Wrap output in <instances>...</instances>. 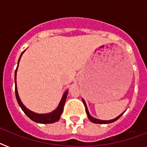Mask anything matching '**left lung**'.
Masks as SVG:
<instances>
[{"mask_svg": "<svg viewBox=\"0 0 147 147\" xmlns=\"http://www.w3.org/2000/svg\"><path fill=\"white\" fill-rule=\"evenodd\" d=\"M82 101H83L84 104L85 105V109H86V113H87V117H88L89 119L90 120L92 123H98V124H108V123H113V122H115L116 120H117L118 119H119L120 117H121L122 115H123V113H125V111L123 112V113H121V114H119L118 117H117L116 118H114V119H109V120H101V119H96V118L93 117H92V116L90 114V112H89L88 111V108H87V104H86V102H85V101L84 100L83 98H82Z\"/></svg>", "mask_w": 147, "mask_h": 147, "instance_id": "left-lung-1", "label": "left lung"}]
</instances>
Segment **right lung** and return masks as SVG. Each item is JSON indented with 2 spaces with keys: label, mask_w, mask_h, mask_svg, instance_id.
<instances>
[{
  "label": "right lung",
  "mask_w": 147,
  "mask_h": 147,
  "mask_svg": "<svg viewBox=\"0 0 147 147\" xmlns=\"http://www.w3.org/2000/svg\"><path fill=\"white\" fill-rule=\"evenodd\" d=\"M25 51V50L23 51V52L21 54L20 57L18 59V66H17L16 69L15 71V91H16V97L17 102H18V105L21 107V108L22 109V111L24 112L26 115L28 116V117L30 119H32L34 122L38 123H42V124H47V123H55V122L58 121L60 118V115L63 112V106L65 105V102H66V98H67L68 92L69 91L66 90V92H64V93L63 94V96L60 99V102H59L58 106L57 107V108L55 110H54L53 111L50 112V113H35V112L32 111L30 110H29L28 108H27L24 105V104L22 103V102L21 101L20 98H19V96H18V90H17V84H16V75H17V70H18V64H19V61L21 60V57H22V55L24 54V52Z\"/></svg>",
  "instance_id": "1"
}]
</instances>
